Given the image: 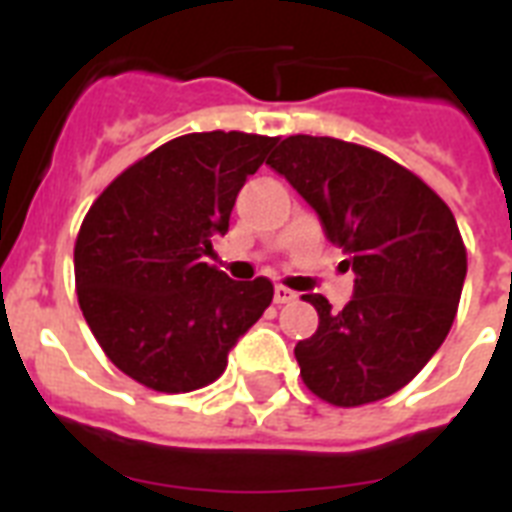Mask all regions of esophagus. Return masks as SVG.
Returning <instances> with one entry per match:
<instances>
[{"instance_id":"obj_1","label":"esophagus","mask_w":512,"mask_h":512,"mask_svg":"<svg viewBox=\"0 0 512 512\" xmlns=\"http://www.w3.org/2000/svg\"><path fill=\"white\" fill-rule=\"evenodd\" d=\"M273 300L279 305L284 303H292V300H297V292H292V289H287L284 284H276V289H273Z\"/></svg>"}]
</instances>
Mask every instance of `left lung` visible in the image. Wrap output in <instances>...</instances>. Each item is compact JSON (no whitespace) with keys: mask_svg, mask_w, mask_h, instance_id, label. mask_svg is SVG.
<instances>
[{"mask_svg":"<svg viewBox=\"0 0 512 512\" xmlns=\"http://www.w3.org/2000/svg\"><path fill=\"white\" fill-rule=\"evenodd\" d=\"M348 252L353 297L332 311L303 295L319 329L295 345L303 382L335 406H361L401 390L446 340L468 255L452 209L420 177L372 148L292 135L268 156Z\"/></svg>","mask_w":512,"mask_h":512,"instance_id":"1","label":"left lung"}]
</instances>
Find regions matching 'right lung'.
Masks as SVG:
<instances>
[{
  "mask_svg": "<svg viewBox=\"0 0 512 512\" xmlns=\"http://www.w3.org/2000/svg\"><path fill=\"white\" fill-rule=\"evenodd\" d=\"M276 140L220 130L170 140L116 177L84 217L79 305L106 356L140 385L188 393L215 382L271 305V281H233L204 257Z\"/></svg>",
  "mask_w": 512,
  "mask_h": 512,
  "instance_id": "right-lung-1",
  "label": "right lung"
}]
</instances>
